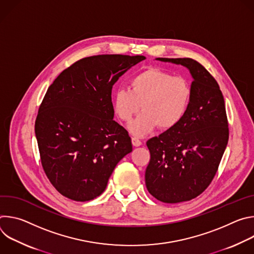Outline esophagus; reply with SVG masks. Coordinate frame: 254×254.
I'll return each instance as SVG.
<instances>
[{
  "label": "esophagus",
  "mask_w": 254,
  "mask_h": 254,
  "mask_svg": "<svg viewBox=\"0 0 254 254\" xmlns=\"http://www.w3.org/2000/svg\"><path fill=\"white\" fill-rule=\"evenodd\" d=\"M131 142H132V144H133L134 147H139L140 144H141L140 139L138 137H136V136H132L131 137Z\"/></svg>",
  "instance_id": "34e87169"
}]
</instances>
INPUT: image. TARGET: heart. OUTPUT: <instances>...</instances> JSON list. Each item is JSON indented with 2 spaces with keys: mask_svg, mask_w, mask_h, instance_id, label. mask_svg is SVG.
Instances as JSON below:
<instances>
[{
  "mask_svg": "<svg viewBox=\"0 0 254 254\" xmlns=\"http://www.w3.org/2000/svg\"><path fill=\"white\" fill-rule=\"evenodd\" d=\"M191 97L186 78L149 68L129 79L128 89H118L113 102L117 117L126 124L131 123L141 104L142 113L129 127L133 134L141 136L157 127L162 130L176 127L187 115Z\"/></svg>",
  "mask_w": 254,
  "mask_h": 254,
  "instance_id": "1",
  "label": "heart"
}]
</instances>
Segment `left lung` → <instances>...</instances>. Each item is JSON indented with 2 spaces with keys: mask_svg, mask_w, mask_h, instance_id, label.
Here are the masks:
<instances>
[{
  "mask_svg": "<svg viewBox=\"0 0 254 254\" xmlns=\"http://www.w3.org/2000/svg\"><path fill=\"white\" fill-rule=\"evenodd\" d=\"M157 59L187 67L193 77L184 120L147 141L148 191L164 203H180L196 198L212 182L228 142V121L220 87L203 65L191 58Z\"/></svg>",
  "mask_w": 254,
  "mask_h": 254,
  "instance_id": "8db88e82",
  "label": "left lung"
}]
</instances>
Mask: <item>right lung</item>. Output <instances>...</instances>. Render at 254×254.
I'll return each mask as SVG.
<instances>
[{"instance_id":"right-lung-1","label":"right lung","mask_w":254,"mask_h":254,"mask_svg":"<svg viewBox=\"0 0 254 254\" xmlns=\"http://www.w3.org/2000/svg\"><path fill=\"white\" fill-rule=\"evenodd\" d=\"M136 55H96L63 70L49 86L35 122L43 170L63 196L92 200L118 163L132 151L127 130L114 121L112 89Z\"/></svg>"}]
</instances>
